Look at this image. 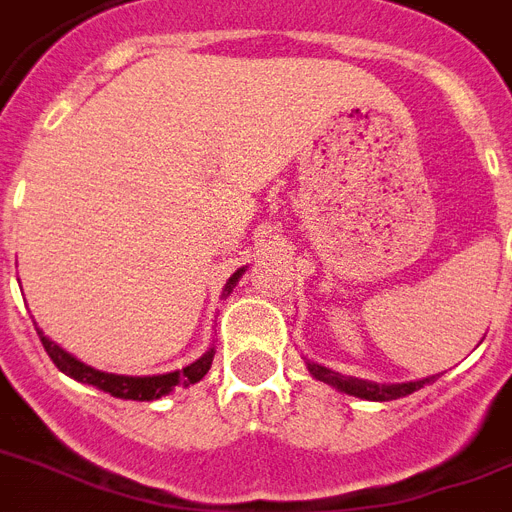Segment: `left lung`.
I'll return each mask as SVG.
<instances>
[{
    "label": "left lung",
    "instance_id": "1",
    "mask_svg": "<svg viewBox=\"0 0 512 512\" xmlns=\"http://www.w3.org/2000/svg\"><path fill=\"white\" fill-rule=\"evenodd\" d=\"M309 372L317 380L328 382L333 388L343 390V393L356 395V398H367V401H395V398H403V395L414 393L419 390L427 380H416V382H403V385H377V382L367 380H356V377H343L333 369H325L320 364H309Z\"/></svg>",
    "mask_w": 512,
    "mask_h": 512
}]
</instances>
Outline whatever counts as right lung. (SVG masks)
<instances>
[{
  "instance_id": "1",
  "label": "right lung",
  "mask_w": 512,
  "mask_h": 512,
  "mask_svg": "<svg viewBox=\"0 0 512 512\" xmlns=\"http://www.w3.org/2000/svg\"><path fill=\"white\" fill-rule=\"evenodd\" d=\"M242 276V270H236L234 276L226 283V291H231ZM41 343H44L46 354L51 356V362L62 369L64 375L75 377L77 382H88L93 388L103 390V393L114 395V398H127V401H156L161 395H169L174 388H187V385H195L197 380H203L208 375L210 364H213V354L216 351L210 349L208 354L200 356L195 364L179 369V372H169V375H156V377H124V375H109V372H98V369L88 367V364L77 362L75 356H70L64 349H59L57 343L49 341L44 333Z\"/></svg>"
}]
</instances>
